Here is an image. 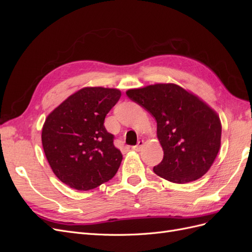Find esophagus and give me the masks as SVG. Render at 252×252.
Masks as SVG:
<instances>
[{
  "instance_id": "obj_1",
  "label": "esophagus",
  "mask_w": 252,
  "mask_h": 252,
  "mask_svg": "<svg viewBox=\"0 0 252 252\" xmlns=\"http://www.w3.org/2000/svg\"><path fill=\"white\" fill-rule=\"evenodd\" d=\"M143 146H144V141H143V140H140V141L138 142V144L134 145V146H132V149H133L134 151H141L142 148H143Z\"/></svg>"
}]
</instances>
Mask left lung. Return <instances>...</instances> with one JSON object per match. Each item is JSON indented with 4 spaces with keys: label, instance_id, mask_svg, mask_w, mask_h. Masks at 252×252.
<instances>
[{
    "label": "left lung",
    "instance_id": "obj_1",
    "mask_svg": "<svg viewBox=\"0 0 252 252\" xmlns=\"http://www.w3.org/2000/svg\"><path fill=\"white\" fill-rule=\"evenodd\" d=\"M127 96L157 121L164 150L154 171L167 181L185 184L209 170L220 147L222 125L217 112L196 95L175 84L129 89Z\"/></svg>",
    "mask_w": 252,
    "mask_h": 252
}]
</instances>
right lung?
Listing matches in <instances>:
<instances>
[{
	"label": "right lung",
	"instance_id": "right-lung-1",
	"mask_svg": "<svg viewBox=\"0 0 252 252\" xmlns=\"http://www.w3.org/2000/svg\"><path fill=\"white\" fill-rule=\"evenodd\" d=\"M121 97L114 88L85 87L59 105L45 120L42 144L57 178L77 190H90L111 180L121 165V151L104 126L105 117Z\"/></svg>",
	"mask_w": 252,
	"mask_h": 252
}]
</instances>
